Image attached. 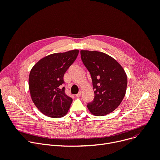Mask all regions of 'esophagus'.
I'll return each instance as SVG.
<instances>
[{
	"label": "esophagus",
	"mask_w": 160,
	"mask_h": 160,
	"mask_svg": "<svg viewBox=\"0 0 160 160\" xmlns=\"http://www.w3.org/2000/svg\"><path fill=\"white\" fill-rule=\"evenodd\" d=\"M81 93H82V92H81V91H80L78 94H76V97H80V96H81Z\"/></svg>",
	"instance_id": "obj_1"
}]
</instances>
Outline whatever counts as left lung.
Here are the masks:
<instances>
[{
    "label": "left lung",
    "instance_id": "1",
    "mask_svg": "<svg viewBox=\"0 0 160 160\" xmlns=\"http://www.w3.org/2000/svg\"><path fill=\"white\" fill-rule=\"evenodd\" d=\"M81 58L91 74L94 100L88 103L95 116H104L114 111L126 92L127 77L120 63L104 52L81 50Z\"/></svg>",
    "mask_w": 160,
    "mask_h": 160
}]
</instances>
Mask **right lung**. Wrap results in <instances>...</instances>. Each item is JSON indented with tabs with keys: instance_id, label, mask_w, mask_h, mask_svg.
<instances>
[{
	"instance_id": "right-lung-1",
	"label": "right lung",
	"mask_w": 160,
	"mask_h": 160,
	"mask_svg": "<svg viewBox=\"0 0 160 160\" xmlns=\"http://www.w3.org/2000/svg\"><path fill=\"white\" fill-rule=\"evenodd\" d=\"M79 51L53 53L40 59L29 77L31 97L38 109L51 118H61L68 112L72 99L62 87L63 75L76 60Z\"/></svg>"
}]
</instances>
